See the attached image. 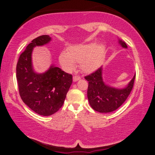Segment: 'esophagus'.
<instances>
[{"label": "esophagus", "mask_w": 155, "mask_h": 155, "mask_svg": "<svg viewBox=\"0 0 155 155\" xmlns=\"http://www.w3.org/2000/svg\"><path fill=\"white\" fill-rule=\"evenodd\" d=\"M80 79H81V77H78V76H74V77H73V81H74V82H76V81H77Z\"/></svg>", "instance_id": "esophagus-1"}]
</instances>
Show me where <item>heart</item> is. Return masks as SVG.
<instances>
[{
    "instance_id": "1",
    "label": "heart",
    "mask_w": 155,
    "mask_h": 155,
    "mask_svg": "<svg viewBox=\"0 0 155 155\" xmlns=\"http://www.w3.org/2000/svg\"><path fill=\"white\" fill-rule=\"evenodd\" d=\"M106 52V46L103 43L91 42L78 44L68 47V52L62 51L59 60L62 68L71 72L79 63L81 71L86 74L95 72L103 64Z\"/></svg>"
}]
</instances>
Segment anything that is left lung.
Here are the masks:
<instances>
[{
	"label": "left lung",
	"mask_w": 155,
	"mask_h": 155,
	"mask_svg": "<svg viewBox=\"0 0 155 155\" xmlns=\"http://www.w3.org/2000/svg\"><path fill=\"white\" fill-rule=\"evenodd\" d=\"M118 43L122 48H128L124 41L120 39H118ZM103 70V67L100 68L85 78L89 82L87 98L91 108L98 112L105 114L114 111L124 103L133 89L135 74L125 87L117 88L104 83Z\"/></svg>",
	"instance_id": "left-lung-1"
}]
</instances>
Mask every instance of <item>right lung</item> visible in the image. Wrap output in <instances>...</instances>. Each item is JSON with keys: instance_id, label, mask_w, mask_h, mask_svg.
Returning a JSON list of instances; mask_svg holds the SVG:
<instances>
[{"instance_id": "1", "label": "right lung", "mask_w": 155, "mask_h": 155, "mask_svg": "<svg viewBox=\"0 0 155 155\" xmlns=\"http://www.w3.org/2000/svg\"><path fill=\"white\" fill-rule=\"evenodd\" d=\"M49 35L39 36L31 41L20 54L16 66V78L22 101L36 114L48 116L62 107L72 83V76L52 64L46 72L38 73L32 64L36 46L51 42Z\"/></svg>"}]
</instances>
